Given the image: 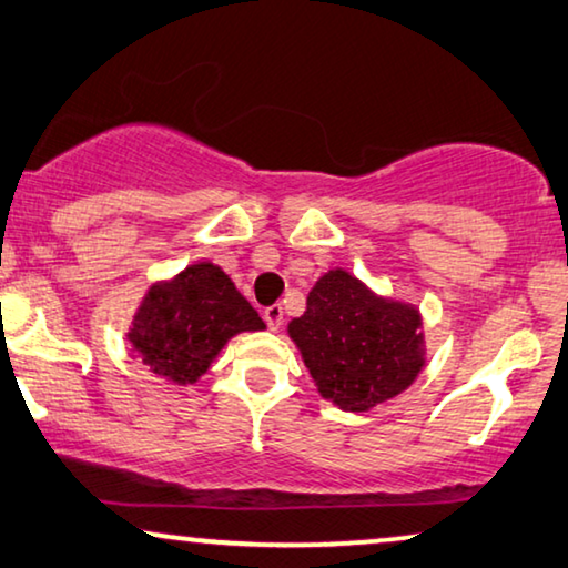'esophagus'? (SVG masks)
I'll return each instance as SVG.
<instances>
[{"label":"esophagus","instance_id":"34e87169","mask_svg":"<svg viewBox=\"0 0 568 568\" xmlns=\"http://www.w3.org/2000/svg\"><path fill=\"white\" fill-rule=\"evenodd\" d=\"M262 316H265V322H267V326L273 332H277L281 329V324H283V306H267L265 311H262Z\"/></svg>","mask_w":568,"mask_h":568}]
</instances>
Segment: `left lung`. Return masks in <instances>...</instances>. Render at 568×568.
Wrapping results in <instances>:
<instances>
[{
  "label": "left lung",
  "instance_id": "1",
  "mask_svg": "<svg viewBox=\"0 0 568 568\" xmlns=\"http://www.w3.org/2000/svg\"><path fill=\"white\" fill-rule=\"evenodd\" d=\"M326 402L367 412L417 381L425 332L412 303L383 298L347 270H329L311 287L303 316L287 324Z\"/></svg>",
  "mask_w": 568,
  "mask_h": 568
}]
</instances>
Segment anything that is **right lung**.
Segmentation results:
<instances>
[{
	"label": "right lung",
	"instance_id": "obj_1",
	"mask_svg": "<svg viewBox=\"0 0 568 568\" xmlns=\"http://www.w3.org/2000/svg\"><path fill=\"white\" fill-rule=\"evenodd\" d=\"M260 329L265 322L231 277L213 262H195L149 287L125 337L151 373L187 386L231 337Z\"/></svg>",
	"mask_w": 568,
	"mask_h": 568
}]
</instances>
